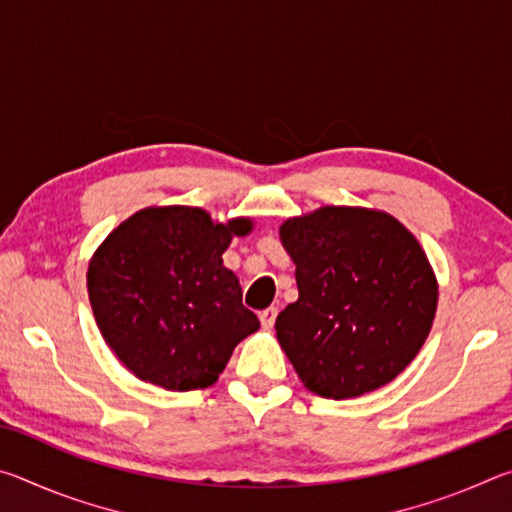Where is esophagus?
<instances>
[{"instance_id":"34e87169","label":"esophagus","mask_w":512,"mask_h":512,"mask_svg":"<svg viewBox=\"0 0 512 512\" xmlns=\"http://www.w3.org/2000/svg\"><path fill=\"white\" fill-rule=\"evenodd\" d=\"M275 318H277V309H275V307H268V309L262 311V314H259V320H262V325H264L266 329L273 327Z\"/></svg>"}]
</instances>
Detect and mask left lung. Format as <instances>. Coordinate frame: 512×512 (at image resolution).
I'll list each match as a JSON object with an SVG mask.
<instances>
[{
  "label": "left lung",
  "mask_w": 512,
  "mask_h": 512,
  "mask_svg": "<svg viewBox=\"0 0 512 512\" xmlns=\"http://www.w3.org/2000/svg\"><path fill=\"white\" fill-rule=\"evenodd\" d=\"M280 241L298 300L275 334L305 388L350 400L391 384L436 318L438 280L420 241L393 214L350 205L291 216Z\"/></svg>",
  "instance_id": "left-lung-1"
}]
</instances>
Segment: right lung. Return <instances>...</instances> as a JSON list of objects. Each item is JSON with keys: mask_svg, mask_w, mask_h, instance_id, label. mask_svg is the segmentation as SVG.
Listing matches in <instances>:
<instances>
[{"mask_svg": "<svg viewBox=\"0 0 512 512\" xmlns=\"http://www.w3.org/2000/svg\"><path fill=\"white\" fill-rule=\"evenodd\" d=\"M253 219L214 221L203 207L151 205L121 221L94 250L88 296L99 332L137 379L196 391L219 379L232 350L259 329L223 266Z\"/></svg>", "mask_w": 512, "mask_h": 512, "instance_id": "obj_1", "label": "right lung"}]
</instances>
